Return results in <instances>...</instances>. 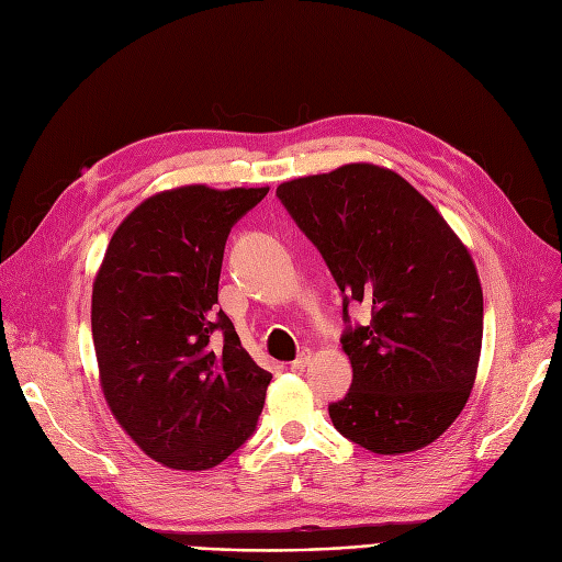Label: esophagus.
I'll use <instances>...</instances> for the list:
<instances>
[{
	"label": "esophagus",
	"instance_id": "obj_1",
	"mask_svg": "<svg viewBox=\"0 0 562 562\" xmlns=\"http://www.w3.org/2000/svg\"><path fill=\"white\" fill-rule=\"evenodd\" d=\"M310 361H313V351H310V349H303L301 355L292 361V368H294V370H303V368H307V366H310Z\"/></svg>",
	"mask_w": 562,
	"mask_h": 562
}]
</instances>
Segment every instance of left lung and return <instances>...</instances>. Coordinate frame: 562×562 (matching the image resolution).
Listing matches in <instances>:
<instances>
[{
  "mask_svg": "<svg viewBox=\"0 0 562 562\" xmlns=\"http://www.w3.org/2000/svg\"><path fill=\"white\" fill-rule=\"evenodd\" d=\"M276 196L342 292L340 435L375 453L417 451L459 417L482 351L484 296L465 245L398 173L372 164L289 180ZM349 304L371 307L351 323Z\"/></svg>",
  "mask_w": 562,
  "mask_h": 562,
  "instance_id": "left-lung-1",
  "label": "left lung"
}]
</instances>
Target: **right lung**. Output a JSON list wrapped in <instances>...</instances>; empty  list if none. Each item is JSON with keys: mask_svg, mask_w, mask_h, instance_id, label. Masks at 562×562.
<instances>
[{"mask_svg": "<svg viewBox=\"0 0 562 562\" xmlns=\"http://www.w3.org/2000/svg\"><path fill=\"white\" fill-rule=\"evenodd\" d=\"M268 187H178L113 234L92 292L101 389L130 438L166 468L207 470L243 447L270 372L217 310L224 245Z\"/></svg>", "mask_w": 562, "mask_h": 562, "instance_id": "obj_1", "label": "right lung"}]
</instances>
